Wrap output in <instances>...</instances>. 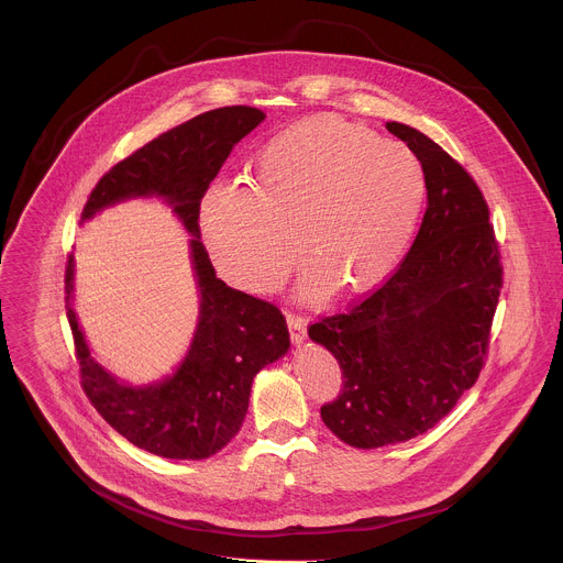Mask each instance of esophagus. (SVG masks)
Returning a JSON list of instances; mask_svg holds the SVG:
<instances>
[{"label": "esophagus", "instance_id": "esophagus-1", "mask_svg": "<svg viewBox=\"0 0 563 563\" xmlns=\"http://www.w3.org/2000/svg\"><path fill=\"white\" fill-rule=\"evenodd\" d=\"M286 322H288V331H290V340L295 344H301L306 340V324L308 321L299 314H292V312H286Z\"/></svg>", "mask_w": 563, "mask_h": 563}]
</instances>
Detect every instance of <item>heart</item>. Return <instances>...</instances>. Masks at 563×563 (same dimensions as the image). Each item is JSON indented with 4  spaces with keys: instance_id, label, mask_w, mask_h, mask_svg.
<instances>
[{
    "instance_id": "heart-1",
    "label": "heart",
    "mask_w": 563,
    "mask_h": 563,
    "mask_svg": "<svg viewBox=\"0 0 563 563\" xmlns=\"http://www.w3.org/2000/svg\"><path fill=\"white\" fill-rule=\"evenodd\" d=\"M420 161L342 117L303 119L257 156L253 186L219 181L201 203V234L217 268L242 290H277L299 262L303 292L329 284L366 290L399 264L424 199Z\"/></svg>"
}]
</instances>
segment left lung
I'll list each match as a JSON object with an SVG mask.
<instances>
[{"label": "left lung", "instance_id": "8db88e82", "mask_svg": "<svg viewBox=\"0 0 563 563\" xmlns=\"http://www.w3.org/2000/svg\"><path fill=\"white\" fill-rule=\"evenodd\" d=\"M422 164L429 206L395 273L308 333L342 368L322 422L346 444L377 449L435 427L485 366L503 288L500 249L473 175L422 132L388 123Z\"/></svg>", "mask_w": 563, "mask_h": 563}]
</instances>
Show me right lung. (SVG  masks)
Wrapping results in <instances>:
<instances>
[{
  "label": "right lung",
  "mask_w": 563,
  "mask_h": 563,
  "mask_svg": "<svg viewBox=\"0 0 563 563\" xmlns=\"http://www.w3.org/2000/svg\"><path fill=\"white\" fill-rule=\"evenodd\" d=\"M264 121L249 106L203 112L117 162L90 190L81 221L128 197H164L192 234V266L201 292L199 324L177 373L162 384L130 388L108 375L88 351L71 308L74 257L67 260L65 301L80 364L84 395L134 446L168 460H206L239 431L253 377L290 346L277 306L225 286L199 234V210L210 181L234 145Z\"/></svg>",
  "instance_id": "obj_1"
}]
</instances>
